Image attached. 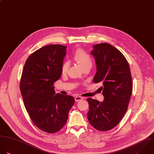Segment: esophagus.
Wrapping results in <instances>:
<instances>
[{
	"label": "esophagus",
	"instance_id": "esophagus-1",
	"mask_svg": "<svg viewBox=\"0 0 154 154\" xmlns=\"http://www.w3.org/2000/svg\"><path fill=\"white\" fill-rule=\"evenodd\" d=\"M83 98H83V97H82L77 96V97H75V100L76 102H79V101H80L81 100H83Z\"/></svg>",
	"mask_w": 154,
	"mask_h": 154
}]
</instances>
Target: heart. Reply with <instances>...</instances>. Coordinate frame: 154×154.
Masks as SVG:
<instances>
[{
	"label": "heart",
	"instance_id": "heart-1",
	"mask_svg": "<svg viewBox=\"0 0 154 154\" xmlns=\"http://www.w3.org/2000/svg\"><path fill=\"white\" fill-rule=\"evenodd\" d=\"M74 59L82 68L88 65H92V59L91 56L82 50H79L75 53ZM69 66V63L68 62H65L62 66V72L63 74L66 73Z\"/></svg>",
	"mask_w": 154,
	"mask_h": 154
}]
</instances>
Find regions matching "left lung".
Returning a JSON list of instances; mask_svg holds the SVG:
<instances>
[{
    "label": "left lung",
    "instance_id": "8db88e82",
    "mask_svg": "<svg viewBox=\"0 0 154 154\" xmlns=\"http://www.w3.org/2000/svg\"><path fill=\"white\" fill-rule=\"evenodd\" d=\"M90 53L95 60V83L102 82L104 101L88 98V118L95 129L106 131L116 127L126 113L133 91L129 64L123 54L107 43L92 46Z\"/></svg>",
    "mask_w": 154,
    "mask_h": 154
}]
</instances>
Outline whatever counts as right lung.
<instances>
[{
    "label": "right lung",
    "mask_w": 154,
    "mask_h": 154,
    "mask_svg": "<svg viewBox=\"0 0 154 154\" xmlns=\"http://www.w3.org/2000/svg\"><path fill=\"white\" fill-rule=\"evenodd\" d=\"M66 47L52 44L33 53L22 72L20 91L25 108L34 124L48 133L60 130L66 123L74 98L56 94L54 83L62 75Z\"/></svg>",
    "instance_id": "1"
}]
</instances>
